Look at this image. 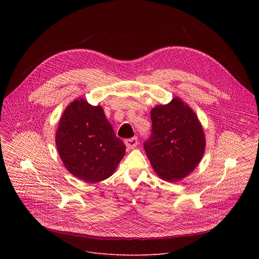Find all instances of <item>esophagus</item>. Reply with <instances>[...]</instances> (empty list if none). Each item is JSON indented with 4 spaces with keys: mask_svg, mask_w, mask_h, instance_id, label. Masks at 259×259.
I'll list each match as a JSON object with an SVG mask.
<instances>
[{
    "mask_svg": "<svg viewBox=\"0 0 259 259\" xmlns=\"http://www.w3.org/2000/svg\"><path fill=\"white\" fill-rule=\"evenodd\" d=\"M137 143H138V140L136 137H132L125 140V144L128 149H134V147L137 145Z\"/></svg>",
    "mask_w": 259,
    "mask_h": 259,
    "instance_id": "obj_1",
    "label": "esophagus"
}]
</instances>
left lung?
I'll return each instance as SVG.
<instances>
[{
  "instance_id": "obj_1",
  "label": "left lung",
  "mask_w": 259,
  "mask_h": 259,
  "mask_svg": "<svg viewBox=\"0 0 259 259\" xmlns=\"http://www.w3.org/2000/svg\"><path fill=\"white\" fill-rule=\"evenodd\" d=\"M152 134L144 151L163 180L179 181L201 162L206 147L203 127L194 110L175 96L151 110Z\"/></svg>"
}]
</instances>
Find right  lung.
Masks as SVG:
<instances>
[{"instance_id":"add662e5","label":"right lung","mask_w":259,"mask_h":259,"mask_svg":"<svg viewBox=\"0 0 259 259\" xmlns=\"http://www.w3.org/2000/svg\"><path fill=\"white\" fill-rule=\"evenodd\" d=\"M55 142L68 172L89 183L112 176L126 152L102 106L91 105L84 98H77L65 107Z\"/></svg>"}]
</instances>
